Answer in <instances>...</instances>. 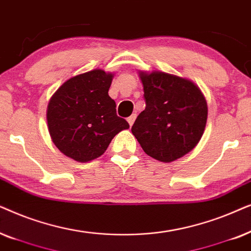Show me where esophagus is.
I'll return each instance as SVG.
<instances>
[{
    "mask_svg": "<svg viewBox=\"0 0 251 251\" xmlns=\"http://www.w3.org/2000/svg\"><path fill=\"white\" fill-rule=\"evenodd\" d=\"M135 118H136V115H135V113H134V115H132V116H129V117H128V118H127V122H128V124H129V126H132V125H133V123H134Z\"/></svg>",
    "mask_w": 251,
    "mask_h": 251,
    "instance_id": "1",
    "label": "esophagus"
}]
</instances>
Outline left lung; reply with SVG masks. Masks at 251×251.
Returning a JSON list of instances; mask_svg holds the SVG:
<instances>
[{
	"mask_svg": "<svg viewBox=\"0 0 251 251\" xmlns=\"http://www.w3.org/2000/svg\"><path fill=\"white\" fill-rule=\"evenodd\" d=\"M146 109L132 126L143 151L170 163L189 152L204 132L208 106L198 86L163 72L140 73Z\"/></svg>",
	"mask_w": 251,
	"mask_h": 251,
	"instance_id": "obj_1",
	"label": "left lung"
}]
</instances>
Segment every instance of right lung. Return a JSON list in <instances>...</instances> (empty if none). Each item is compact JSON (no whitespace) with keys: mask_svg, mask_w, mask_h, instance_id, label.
I'll list each match as a JSON object with an SVG mask.
<instances>
[{"mask_svg":"<svg viewBox=\"0 0 251 251\" xmlns=\"http://www.w3.org/2000/svg\"><path fill=\"white\" fill-rule=\"evenodd\" d=\"M113 75L102 70L69 79L52 95L47 122L55 146L70 158L89 162L105 151L128 123L117 116L108 92Z\"/></svg>","mask_w":251,"mask_h":251,"instance_id":"obj_1","label":"right lung"}]
</instances>
